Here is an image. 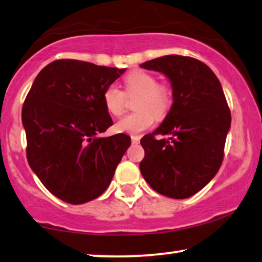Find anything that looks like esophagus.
<instances>
[{"label":"esophagus","mask_w":262,"mask_h":262,"mask_svg":"<svg viewBox=\"0 0 262 262\" xmlns=\"http://www.w3.org/2000/svg\"><path fill=\"white\" fill-rule=\"evenodd\" d=\"M140 142V136L138 135H132V143L138 144Z\"/></svg>","instance_id":"esophagus-1"}]
</instances>
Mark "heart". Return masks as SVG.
I'll list each match as a JSON object with an SVG mask.
<instances>
[{
    "mask_svg": "<svg viewBox=\"0 0 262 262\" xmlns=\"http://www.w3.org/2000/svg\"><path fill=\"white\" fill-rule=\"evenodd\" d=\"M126 94L139 93L135 102L136 112L127 114L115 124L119 133L139 134L148 129L154 123L156 118H163L171 106V92L165 84L158 82V79L150 73L141 69L132 70L124 76ZM124 93L116 85L111 84L103 92V104L107 112L113 116H120L124 108Z\"/></svg>",
    "mask_w": 262,
    "mask_h": 262,
    "instance_id": "obj_1",
    "label": "heart"
}]
</instances>
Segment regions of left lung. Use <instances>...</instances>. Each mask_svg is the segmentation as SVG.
I'll use <instances>...</instances> for the list:
<instances>
[{
  "instance_id": "obj_1",
  "label": "left lung",
  "mask_w": 262,
  "mask_h": 262,
  "mask_svg": "<svg viewBox=\"0 0 262 262\" xmlns=\"http://www.w3.org/2000/svg\"><path fill=\"white\" fill-rule=\"evenodd\" d=\"M168 77L173 104L151 134L144 135L140 170L155 192L187 199L215 177L224 160L231 111L220 81L196 58L167 55L140 64ZM155 135H169L156 140Z\"/></svg>"
}]
</instances>
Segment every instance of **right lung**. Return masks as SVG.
Here are the masks:
<instances>
[{
	"label": "right lung",
	"instance_id": "add662e5",
	"mask_svg": "<svg viewBox=\"0 0 262 262\" xmlns=\"http://www.w3.org/2000/svg\"><path fill=\"white\" fill-rule=\"evenodd\" d=\"M124 69L56 60L38 73L22 107L30 168L56 198L81 205L107 189L130 138H100L113 124L103 92Z\"/></svg>",
	"mask_w": 262,
	"mask_h": 262
}]
</instances>
